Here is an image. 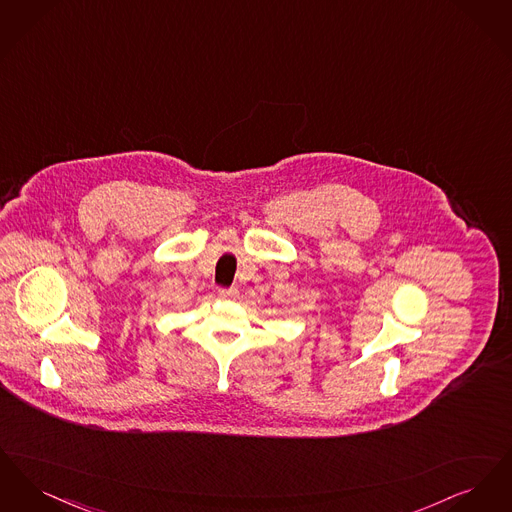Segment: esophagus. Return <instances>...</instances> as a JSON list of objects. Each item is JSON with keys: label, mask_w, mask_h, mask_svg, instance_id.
<instances>
[{"label": "esophagus", "mask_w": 512, "mask_h": 512, "mask_svg": "<svg viewBox=\"0 0 512 512\" xmlns=\"http://www.w3.org/2000/svg\"><path fill=\"white\" fill-rule=\"evenodd\" d=\"M238 295V290L236 288H222V290H219V297L220 299H234Z\"/></svg>", "instance_id": "esophagus-1"}]
</instances>
